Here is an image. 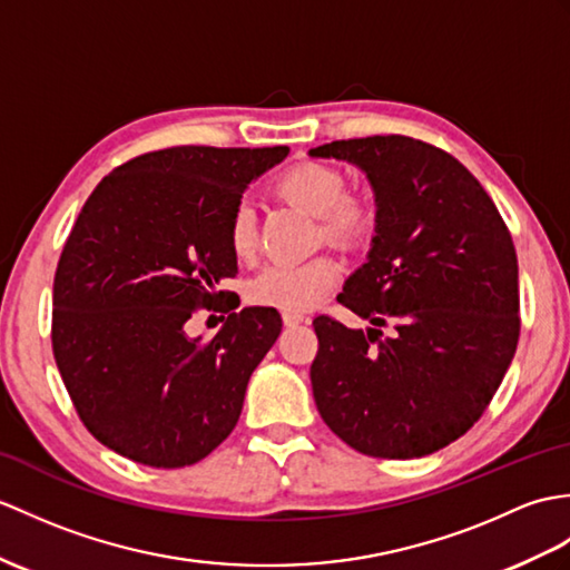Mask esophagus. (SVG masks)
<instances>
[{
	"label": "esophagus",
	"instance_id": "1",
	"mask_svg": "<svg viewBox=\"0 0 570 570\" xmlns=\"http://www.w3.org/2000/svg\"><path fill=\"white\" fill-rule=\"evenodd\" d=\"M282 321H284V325L294 327V325H298V323L306 321V315H303V313H291V311H284V313H282Z\"/></svg>",
	"mask_w": 570,
	"mask_h": 570
}]
</instances>
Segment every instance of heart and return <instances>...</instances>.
Wrapping results in <instances>:
<instances>
[{"label":"heart","instance_id":"obj_1","mask_svg":"<svg viewBox=\"0 0 570 570\" xmlns=\"http://www.w3.org/2000/svg\"><path fill=\"white\" fill-rule=\"evenodd\" d=\"M274 191L317 218V237L342 249H362L379 230V206L368 194L345 191V175L327 163H296L274 181ZM228 247L240 262L257 255L255 214L235 206L228 223ZM340 264L330 255L306 262H274L249 282L257 306L303 313L317 306L340 282Z\"/></svg>","mask_w":570,"mask_h":570}]
</instances>
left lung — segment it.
<instances>
[{
    "mask_svg": "<svg viewBox=\"0 0 570 570\" xmlns=\"http://www.w3.org/2000/svg\"><path fill=\"white\" fill-rule=\"evenodd\" d=\"M311 155L362 167L379 206L372 253L337 296L374 327L313 321L317 413L366 456H428L479 422L518 350L512 235L479 179L430 142L368 136Z\"/></svg>",
    "mask_w": 570,
    "mask_h": 570,
    "instance_id": "left-lung-1",
    "label": "left lung"
}]
</instances>
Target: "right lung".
Here are the masks:
<instances>
[{"instance_id": "add662e5", "label": "right lung", "mask_w": 570, "mask_h": 570, "mask_svg": "<svg viewBox=\"0 0 570 570\" xmlns=\"http://www.w3.org/2000/svg\"><path fill=\"white\" fill-rule=\"evenodd\" d=\"M288 155L177 145L106 175L79 210L52 282V354L85 428L130 461L181 469L240 417L247 381L282 333L276 308H243L228 223L247 184ZM198 309L229 321L189 338Z\"/></svg>"}]
</instances>
